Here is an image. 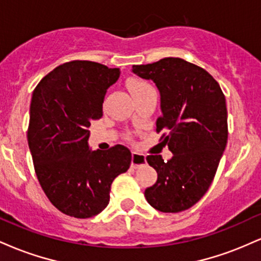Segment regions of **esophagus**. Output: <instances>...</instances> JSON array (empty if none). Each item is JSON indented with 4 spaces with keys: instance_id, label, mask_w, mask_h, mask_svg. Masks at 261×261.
Returning <instances> with one entry per match:
<instances>
[{
    "instance_id": "34e87169",
    "label": "esophagus",
    "mask_w": 261,
    "mask_h": 261,
    "mask_svg": "<svg viewBox=\"0 0 261 261\" xmlns=\"http://www.w3.org/2000/svg\"><path fill=\"white\" fill-rule=\"evenodd\" d=\"M145 163H146L145 155L133 151V160H131V167H133V168H140V167L143 166Z\"/></svg>"
}]
</instances>
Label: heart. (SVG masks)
Instances as JSON below:
<instances>
[{"label": "heart", "mask_w": 261, "mask_h": 261, "mask_svg": "<svg viewBox=\"0 0 261 261\" xmlns=\"http://www.w3.org/2000/svg\"><path fill=\"white\" fill-rule=\"evenodd\" d=\"M128 87H130V91L133 93V95L137 94V93L145 91V89L149 88L152 87L149 83L145 82V81H141V80H133L130 83H128Z\"/></svg>", "instance_id": "heart-1"}]
</instances>
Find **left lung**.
Returning <instances> with one entry per match:
<instances>
[{
	"label": "left lung",
	"instance_id": "1",
	"mask_svg": "<svg viewBox=\"0 0 261 261\" xmlns=\"http://www.w3.org/2000/svg\"><path fill=\"white\" fill-rule=\"evenodd\" d=\"M133 72L160 89L162 115L155 131H166L160 141L173 152L167 162L157 154L146 157L158 179L145 197L161 212L185 211L208 190L226 148V98L207 71L179 58L134 65Z\"/></svg>",
	"mask_w": 261,
	"mask_h": 261
}]
</instances>
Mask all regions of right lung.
Listing matches in <instances>:
<instances>
[{
	"label": "right lung",
	"mask_w": 261,
	"mask_h": 261,
	"mask_svg": "<svg viewBox=\"0 0 261 261\" xmlns=\"http://www.w3.org/2000/svg\"><path fill=\"white\" fill-rule=\"evenodd\" d=\"M119 68L73 60L54 68L33 92L28 145L35 174L59 211L76 218L100 214L110 199L114 179L130 168V149L88 148V127L103 116L107 89Z\"/></svg>",
	"instance_id": "obj_1"
}]
</instances>
